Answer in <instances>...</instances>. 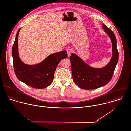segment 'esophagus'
I'll use <instances>...</instances> for the list:
<instances>
[{"mask_svg": "<svg viewBox=\"0 0 131 131\" xmlns=\"http://www.w3.org/2000/svg\"><path fill=\"white\" fill-rule=\"evenodd\" d=\"M67 54H68V55L69 56H70V55L71 54V53H72V49L71 48H68L67 49Z\"/></svg>", "mask_w": 131, "mask_h": 131, "instance_id": "esophagus-1", "label": "esophagus"}]
</instances>
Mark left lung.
<instances>
[{
	"label": "left lung",
	"mask_w": 131,
	"mask_h": 131,
	"mask_svg": "<svg viewBox=\"0 0 131 131\" xmlns=\"http://www.w3.org/2000/svg\"><path fill=\"white\" fill-rule=\"evenodd\" d=\"M105 31L109 36L112 44V56L104 68H92L74 54L70 57L73 79L76 84L82 89H93L106 85L111 79L118 60L116 39L113 32L103 24Z\"/></svg>",
	"instance_id": "8db88e82"
}]
</instances>
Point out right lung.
I'll return each instance as SVG.
<instances>
[{
  "instance_id": "add662e5",
  "label": "right lung",
  "mask_w": 131,
  "mask_h": 131,
  "mask_svg": "<svg viewBox=\"0 0 131 131\" xmlns=\"http://www.w3.org/2000/svg\"><path fill=\"white\" fill-rule=\"evenodd\" d=\"M20 29L16 34L12 51L15 73L19 80L28 86L35 88L48 87L53 80L58 64L61 60L67 57V51L50 55L38 64L29 66L24 64L20 59L18 53V39Z\"/></svg>"
}]
</instances>
